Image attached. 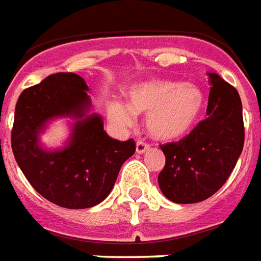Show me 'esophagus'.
I'll use <instances>...</instances> for the list:
<instances>
[{"mask_svg":"<svg viewBox=\"0 0 261 261\" xmlns=\"http://www.w3.org/2000/svg\"><path fill=\"white\" fill-rule=\"evenodd\" d=\"M149 149V143L145 142V141H138L136 142V152L138 153H143V152H146Z\"/></svg>","mask_w":261,"mask_h":261,"instance_id":"obj_1","label":"esophagus"}]
</instances>
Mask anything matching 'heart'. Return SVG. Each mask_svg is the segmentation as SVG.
Returning a JSON list of instances; mask_svg holds the SVG:
<instances>
[{"instance_id":"b5f03b06","label":"heart","mask_w":261,"mask_h":261,"mask_svg":"<svg viewBox=\"0 0 261 261\" xmlns=\"http://www.w3.org/2000/svg\"><path fill=\"white\" fill-rule=\"evenodd\" d=\"M202 109L204 94L197 86L175 80H151L130 90L129 108L123 103H112L109 118L119 125H129L134 113H148L146 127L152 138L172 142L191 132Z\"/></svg>"}]
</instances>
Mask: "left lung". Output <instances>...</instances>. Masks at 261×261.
Listing matches in <instances>:
<instances>
[{"label":"left lung","instance_id":"obj_1","mask_svg":"<svg viewBox=\"0 0 261 261\" xmlns=\"http://www.w3.org/2000/svg\"><path fill=\"white\" fill-rule=\"evenodd\" d=\"M207 118L176 142L161 145L165 167L158 184L176 204L200 202L228 179L244 146L243 106L236 87L210 73Z\"/></svg>","mask_w":261,"mask_h":261}]
</instances>
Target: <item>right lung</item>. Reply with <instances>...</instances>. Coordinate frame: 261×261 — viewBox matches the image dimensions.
Instances as JSON below:
<instances>
[{
    "label": "right lung",
    "mask_w": 261,
    "mask_h": 261,
    "mask_svg": "<svg viewBox=\"0 0 261 261\" xmlns=\"http://www.w3.org/2000/svg\"><path fill=\"white\" fill-rule=\"evenodd\" d=\"M89 87L74 73H56L25 89L15 105L11 148L22 174L40 195L64 208H90L112 191L120 167L136 151L134 139H112L97 115L86 116ZM80 118L69 146L45 152L36 134L57 116Z\"/></svg>",
    "instance_id": "obj_1"
}]
</instances>
